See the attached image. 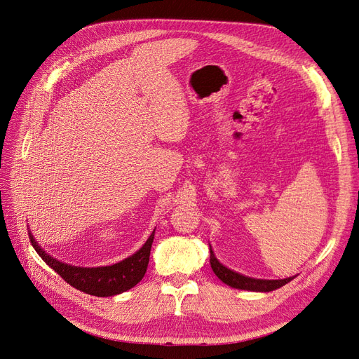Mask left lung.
I'll return each mask as SVG.
<instances>
[{"mask_svg": "<svg viewBox=\"0 0 359 359\" xmlns=\"http://www.w3.org/2000/svg\"><path fill=\"white\" fill-rule=\"evenodd\" d=\"M210 253H211L210 264H211L214 274L219 277L224 285L235 287V289L253 290V292H271V290H276L281 286H285L286 283H289L290 280L295 278V277H289V278H283V280H260V278L245 277V276L238 274V273H235V271L222 265L219 260H217V257L214 256V252L211 250V247H210Z\"/></svg>", "mask_w": 359, "mask_h": 359, "instance_id": "1", "label": "left lung"}]
</instances>
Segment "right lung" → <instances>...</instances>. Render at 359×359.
<instances>
[{
	"mask_svg": "<svg viewBox=\"0 0 359 359\" xmlns=\"http://www.w3.org/2000/svg\"><path fill=\"white\" fill-rule=\"evenodd\" d=\"M154 232L156 229L149 235L147 243L140 247L135 255L115 265L97 268H82L62 264L60 260L49 256L45 250L37 244L34 238H32L31 232L28 235L29 241L39 253V256L45 260L57 274H60L66 280L70 286L94 297H114L118 295V293H123L128 289H132L144 278L149 262L151 245H153L154 241Z\"/></svg>",
	"mask_w": 359,
	"mask_h": 359,
	"instance_id": "obj_1",
	"label": "right lung"
}]
</instances>
